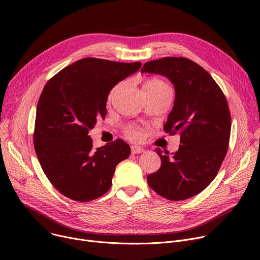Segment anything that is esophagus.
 Returning <instances> with one entry per match:
<instances>
[{
    "instance_id": "esophagus-1",
    "label": "esophagus",
    "mask_w": 260,
    "mask_h": 260,
    "mask_svg": "<svg viewBox=\"0 0 260 260\" xmlns=\"http://www.w3.org/2000/svg\"><path fill=\"white\" fill-rule=\"evenodd\" d=\"M131 152L133 155H136V154H142L144 153V149L140 146H137V145H134L131 147Z\"/></svg>"
}]
</instances>
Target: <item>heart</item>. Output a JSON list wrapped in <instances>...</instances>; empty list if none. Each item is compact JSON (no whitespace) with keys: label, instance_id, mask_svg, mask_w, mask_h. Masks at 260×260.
Here are the masks:
<instances>
[{"label":"heart","instance_id":"1","mask_svg":"<svg viewBox=\"0 0 260 260\" xmlns=\"http://www.w3.org/2000/svg\"><path fill=\"white\" fill-rule=\"evenodd\" d=\"M121 87H122V83H118L111 89V91L108 93V101H112L116 98V95L118 94ZM143 89L153 91V92H165V91L170 92V87L166 82L157 78L148 80L145 83ZM124 134L132 141H140L143 138V129L138 126H133V125L126 126L124 128Z\"/></svg>","mask_w":260,"mask_h":260}]
</instances>
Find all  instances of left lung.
<instances>
[{
	"label": "left lung",
	"mask_w": 260,
	"mask_h": 260,
	"mask_svg": "<svg viewBox=\"0 0 260 260\" xmlns=\"http://www.w3.org/2000/svg\"><path fill=\"white\" fill-rule=\"evenodd\" d=\"M141 73L165 76L173 83L174 106L163 129L179 132L181 143L173 156L156 149L161 168L147 176V183L169 200L188 199L214 180L226 155L231 114L225 95L206 70L186 58L149 61Z\"/></svg>",
	"instance_id": "1"
}]
</instances>
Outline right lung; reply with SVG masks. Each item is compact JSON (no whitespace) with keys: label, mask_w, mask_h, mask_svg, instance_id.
I'll use <instances>...</instances> for the list:
<instances>
[{"label":"right lung","mask_w":260,"mask_h":260,"mask_svg":"<svg viewBox=\"0 0 260 260\" xmlns=\"http://www.w3.org/2000/svg\"><path fill=\"white\" fill-rule=\"evenodd\" d=\"M141 65L85 58L63 68L44 86L34 146L48 180L67 198L86 202L101 197L112 186L118 163L129 157L131 147L121 139L93 148L88 132L98 118H105L111 89Z\"/></svg>","instance_id":"right-lung-1"}]
</instances>
